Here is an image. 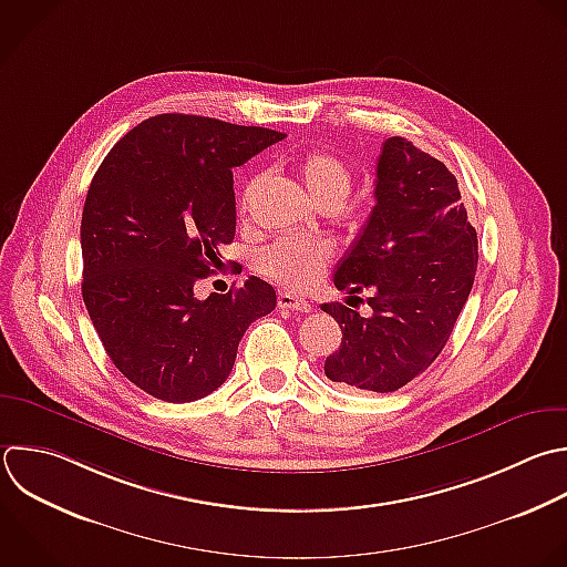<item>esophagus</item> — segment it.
I'll use <instances>...</instances> for the list:
<instances>
[{
    "mask_svg": "<svg viewBox=\"0 0 567 567\" xmlns=\"http://www.w3.org/2000/svg\"><path fill=\"white\" fill-rule=\"evenodd\" d=\"M279 308L281 310H292V312H310L312 310V306L306 299H299V297H295L290 292L279 295Z\"/></svg>",
    "mask_w": 567,
    "mask_h": 567,
    "instance_id": "obj_1",
    "label": "esophagus"
}]
</instances>
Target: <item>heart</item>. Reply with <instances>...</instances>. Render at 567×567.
<instances>
[{"instance_id": "b5f03b06", "label": "heart", "mask_w": 567, "mask_h": 567, "mask_svg": "<svg viewBox=\"0 0 567 567\" xmlns=\"http://www.w3.org/2000/svg\"><path fill=\"white\" fill-rule=\"evenodd\" d=\"M290 171L301 179L312 202L323 208H341L352 190V168L337 153L326 148H312L288 159ZM257 179H250L239 206L246 210ZM332 250L323 241L310 239H279L259 255V270L288 290H308L328 268Z\"/></svg>"}]
</instances>
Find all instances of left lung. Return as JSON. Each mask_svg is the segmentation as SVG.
<instances>
[{
	"instance_id": "1",
	"label": "left lung",
	"mask_w": 567,
	"mask_h": 567,
	"mask_svg": "<svg viewBox=\"0 0 567 567\" xmlns=\"http://www.w3.org/2000/svg\"><path fill=\"white\" fill-rule=\"evenodd\" d=\"M374 208L334 272L350 295L370 288V317L323 303L341 328L326 377L346 390L394 392L447 343L474 284L478 248L456 177L403 137L377 162Z\"/></svg>"
}]
</instances>
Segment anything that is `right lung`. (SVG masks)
<instances>
[{
    "label": "right lung",
    "instance_id": "1",
    "mask_svg": "<svg viewBox=\"0 0 567 567\" xmlns=\"http://www.w3.org/2000/svg\"><path fill=\"white\" fill-rule=\"evenodd\" d=\"M284 137L166 113L126 133L93 177L82 297L115 368L155 399L186 403L217 390L248 326L277 306L259 277L208 299L195 286L235 239L233 168Z\"/></svg>",
    "mask_w": 567,
    "mask_h": 567
}]
</instances>
